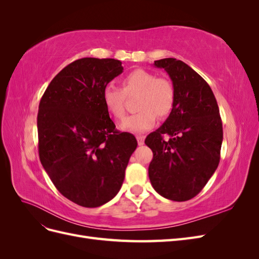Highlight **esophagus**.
I'll return each mask as SVG.
<instances>
[{
  "mask_svg": "<svg viewBox=\"0 0 259 259\" xmlns=\"http://www.w3.org/2000/svg\"><path fill=\"white\" fill-rule=\"evenodd\" d=\"M136 139H137V143H138L139 146H143L145 144V137L144 136H137Z\"/></svg>",
  "mask_w": 259,
  "mask_h": 259,
  "instance_id": "obj_1",
  "label": "esophagus"
}]
</instances>
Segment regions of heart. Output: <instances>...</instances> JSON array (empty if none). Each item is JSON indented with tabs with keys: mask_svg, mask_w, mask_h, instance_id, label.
Segmentation results:
<instances>
[{
	"mask_svg": "<svg viewBox=\"0 0 259 259\" xmlns=\"http://www.w3.org/2000/svg\"><path fill=\"white\" fill-rule=\"evenodd\" d=\"M123 91L109 83L101 92V100L107 112L114 119H122L125 109V94L140 93L137 101V113L125 117L120 123V130L132 134H140L151 130L158 115L167 116L174 108L175 90L168 80L158 77L144 69H136L122 81Z\"/></svg>",
	"mask_w": 259,
	"mask_h": 259,
	"instance_id": "obj_1",
	"label": "heart"
}]
</instances>
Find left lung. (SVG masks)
Wrapping results in <instances>:
<instances>
[{"instance_id": "obj_1", "label": "left lung", "mask_w": 259, "mask_h": 259, "mask_svg": "<svg viewBox=\"0 0 259 259\" xmlns=\"http://www.w3.org/2000/svg\"><path fill=\"white\" fill-rule=\"evenodd\" d=\"M153 66L169 75L175 104L165 122L145 140L153 152L149 179L162 197L183 202L195 197L215 173L223 123L209 85L192 68L175 58L155 60Z\"/></svg>"}]
</instances>
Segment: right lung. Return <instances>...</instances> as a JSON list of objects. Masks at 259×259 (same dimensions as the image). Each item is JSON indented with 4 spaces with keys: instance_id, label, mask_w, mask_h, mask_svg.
I'll list each match as a JSON object with an SVG mask.
<instances>
[{
    "instance_id": "right-lung-1",
    "label": "right lung",
    "mask_w": 259,
    "mask_h": 259,
    "mask_svg": "<svg viewBox=\"0 0 259 259\" xmlns=\"http://www.w3.org/2000/svg\"><path fill=\"white\" fill-rule=\"evenodd\" d=\"M123 72L112 58H81L54 77L37 113L38 154L58 191L98 207L120 191L137 140L120 133L101 100L104 86Z\"/></svg>"
}]
</instances>
